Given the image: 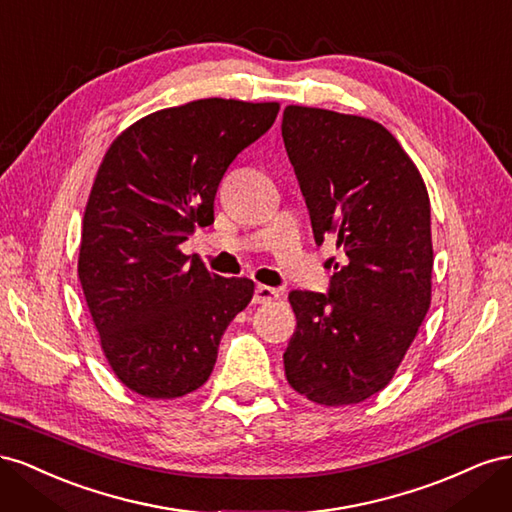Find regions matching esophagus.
Here are the masks:
<instances>
[{
    "instance_id": "obj_1",
    "label": "esophagus",
    "mask_w": 512,
    "mask_h": 512,
    "mask_svg": "<svg viewBox=\"0 0 512 512\" xmlns=\"http://www.w3.org/2000/svg\"><path fill=\"white\" fill-rule=\"evenodd\" d=\"M280 299V290H275L271 286H256V292H254V303L258 305H267V303H273Z\"/></svg>"
}]
</instances>
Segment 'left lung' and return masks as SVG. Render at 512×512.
I'll return each mask as SVG.
<instances>
[{"instance_id": "8db88e82", "label": "left lung", "mask_w": 512, "mask_h": 512, "mask_svg": "<svg viewBox=\"0 0 512 512\" xmlns=\"http://www.w3.org/2000/svg\"><path fill=\"white\" fill-rule=\"evenodd\" d=\"M282 136L312 218L333 239L329 294L292 290L286 380L318 406H352L395 376L431 303L425 181L397 138L359 115L290 104Z\"/></svg>"}]
</instances>
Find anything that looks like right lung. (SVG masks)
<instances>
[{"label": "right lung", "instance_id": "add662e5", "mask_svg": "<svg viewBox=\"0 0 512 512\" xmlns=\"http://www.w3.org/2000/svg\"><path fill=\"white\" fill-rule=\"evenodd\" d=\"M280 102L224 98L162 108L106 149L83 215L79 280L113 374L149 399L203 386L220 339L254 297L247 277L209 273L179 245L213 222L230 162Z\"/></svg>", "mask_w": 512, "mask_h": 512}]
</instances>
